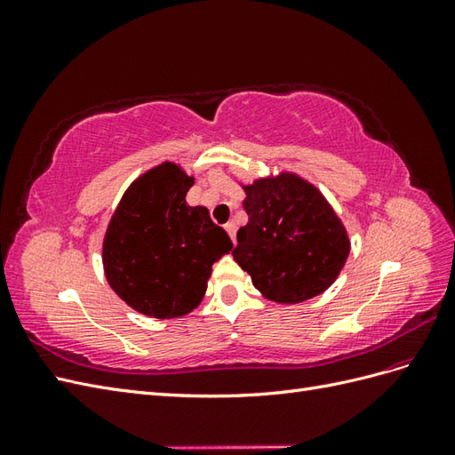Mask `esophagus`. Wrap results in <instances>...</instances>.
I'll list each match as a JSON object with an SVG mask.
<instances>
[{
  "label": "esophagus",
  "mask_w": 455,
  "mask_h": 455,
  "mask_svg": "<svg viewBox=\"0 0 455 455\" xmlns=\"http://www.w3.org/2000/svg\"><path fill=\"white\" fill-rule=\"evenodd\" d=\"M224 228H226V231L229 233V237H231V241H233V243H235V235H237V226H235V222H228V224H226Z\"/></svg>",
  "instance_id": "1"
}]
</instances>
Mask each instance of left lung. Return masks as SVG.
I'll use <instances>...</instances> for the list:
<instances>
[{
	"label": "left lung",
	"mask_w": 455,
	"mask_h": 455,
	"mask_svg": "<svg viewBox=\"0 0 455 455\" xmlns=\"http://www.w3.org/2000/svg\"><path fill=\"white\" fill-rule=\"evenodd\" d=\"M249 222L237 231L233 258L259 294L299 304L323 294L351 251L346 226L326 197L294 172L243 186Z\"/></svg>",
	"instance_id": "1"
}]
</instances>
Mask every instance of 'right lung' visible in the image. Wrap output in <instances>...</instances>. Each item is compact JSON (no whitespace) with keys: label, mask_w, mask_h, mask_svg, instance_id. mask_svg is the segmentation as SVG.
<instances>
[{"label":"right lung","mask_w":455,"mask_h":455,"mask_svg":"<svg viewBox=\"0 0 455 455\" xmlns=\"http://www.w3.org/2000/svg\"><path fill=\"white\" fill-rule=\"evenodd\" d=\"M194 182L180 164H157L127 188L106 229L102 264L109 286L154 319L194 311L212 264L233 249L209 209L186 203Z\"/></svg>","instance_id":"1"}]
</instances>
